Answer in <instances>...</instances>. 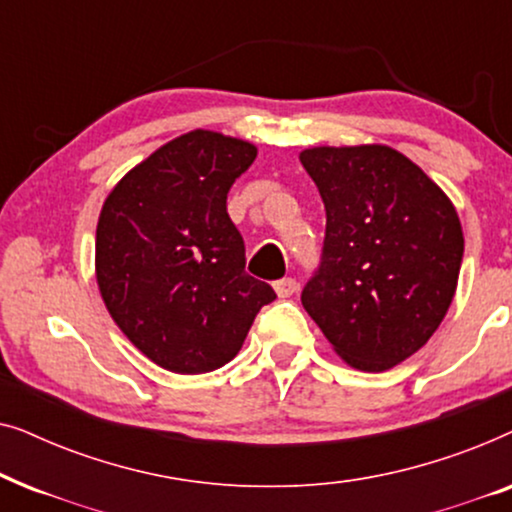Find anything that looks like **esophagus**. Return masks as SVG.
I'll return each mask as SVG.
<instances>
[{
    "label": "esophagus",
    "instance_id": "esophagus-1",
    "mask_svg": "<svg viewBox=\"0 0 512 512\" xmlns=\"http://www.w3.org/2000/svg\"><path fill=\"white\" fill-rule=\"evenodd\" d=\"M272 289H275L279 298H291L293 293H296L298 284H296V279H293V277H284V279H277V282L272 284Z\"/></svg>",
    "mask_w": 512,
    "mask_h": 512
}]
</instances>
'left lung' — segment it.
<instances>
[{
	"instance_id": "8db88e82",
	"label": "left lung",
	"mask_w": 512,
	"mask_h": 512,
	"mask_svg": "<svg viewBox=\"0 0 512 512\" xmlns=\"http://www.w3.org/2000/svg\"><path fill=\"white\" fill-rule=\"evenodd\" d=\"M300 163L326 207L324 251L303 307L349 366L394 368L450 310L464 256L457 209L391 146H314Z\"/></svg>"
}]
</instances>
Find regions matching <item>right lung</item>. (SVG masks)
I'll return each mask as SVG.
<instances>
[{"instance_id": "1", "label": "right lung", "mask_w": 512, "mask_h": 512, "mask_svg": "<svg viewBox=\"0 0 512 512\" xmlns=\"http://www.w3.org/2000/svg\"><path fill=\"white\" fill-rule=\"evenodd\" d=\"M254 158L244 139L186 132L132 167L102 205L95 277L104 305L132 345L172 373L226 366L277 298L244 272V240L226 209Z\"/></svg>"}]
</instances>
